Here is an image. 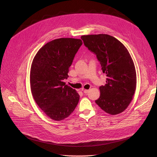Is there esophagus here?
Wrapping results in <instances>:
<instances>
[{
  "label": "esophagus",
  "instance_id": "obj_1",
  "mask_svg": "<svg viewBox=\"0 0 157 157\" xmlns=\"http://www.w3.org/2000/svg\"><path fill=\"white\" fill-rule=\"evenodd\" d=\"M83 91L85 94H87L89 92V90H83Z\"/></svg>",
  "mask_w": 157,
  "mask_h": 157
}]
</instances>
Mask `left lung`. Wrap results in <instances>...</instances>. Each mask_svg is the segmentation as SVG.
<instances>
[{
    "instance_id": "obj_1",
    "label": "left lung",
    "mask_w": 157,
    "mask_h": 157,
    "mask_svg": "<svg viewBox=\"0 0 157 157\" xmlns=\"http://www.w3.org/2000/svg\"><path fill=\"white\" fill-rule=\"evenodd\" d=\"M81 39L100 62L106 84L99 87L101 95L96 104L105 113L116 115L124 111L136 91L135 65L126 47L108 34L82 36Z\"/></svg>"
}]
</instances>
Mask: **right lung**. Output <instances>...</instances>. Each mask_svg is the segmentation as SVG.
Segmentation results:
<instances>
[{
    "label": "right lung",
    "mask_w": 157,
    "mask_h": 157,
    "mask_svg": "<svg viewBox=\"0 0 157 157\" xmlns=\"http://www.w3.org/2000/svg\"><path fill=\"white\" fill-rule=\"evenodd\" d=\"M82 44L79 39H56L44 45L33 59L30 74L32 96L53 120L67 118L78 104V93L63 79L69 77V69Z\"/></svg>",
    "instance_id": "add662e5"
}]
</instances>
